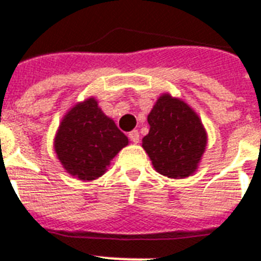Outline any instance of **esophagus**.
<instances>
[{"label":"esophagus","instance_id":"1","mask_svg":"<svg viewBox=\"0 0 261 261\" xmlns=\"http://www.w3.org/2000/svg\"><path fill=\"white\" fill-rule=\"evenodd\" d=\"M128 138H130L131 142L138 143V142H139V133H138L137 130H133L131 133H128Z\"/></svg>","mask_w":261,"mask_h":261}]
</instances>
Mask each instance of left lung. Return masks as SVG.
Wrapping results in <instances>:
<instances>
[{"label": "left lung", "mask_w": 261, "mask_h": 261, "mask_svg": "<svg viewBox=\"0 0 261 261\" xmlns=\"http://www.w3.org/2000/svg\"><path fill=\"white\" fill-rule=\"evenodd\" d=\"M143 148L159 174L180 179L195 172L207 144L199 117L183 100L163 94L147 117Z\"/></svg>", "instance_id": "8db88e82"}]
</instances>
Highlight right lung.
Segmentation results:
<instances>
[{"mask_svg":"<svg viewBox=\"0 0 261 261\" xmlns=\"http://www.w3.org/2000/svg\"><path fill=\"white\" fill-rule=\"evenodd\" d=\"M127 144L126 135L90 98L65 115L54 148L69 174L81 180H94L105 174L111 159Z\"/></svg>","mask_w":261,"mask_h":261,"instance_id":"right-lung-1","label":"right lung"}]
</instances>
